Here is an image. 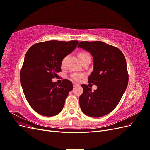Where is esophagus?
<instances>
[{
  "instance_id": "34e87169",
  "label": "esophagus",
  "mask_w": 150,
  "mask_h": 150,
  "mask_svg": "<svg viewBox=\"0 0 150 150\" xmlns=\"http://www.w3.org/2000/svg\"><path fill=\"white\" fill-rule=\"evenodd\" d=\"M79 86L78 83H73V86H74V88H75V87H76V86Z\"/></svg>"
}]
</instances>
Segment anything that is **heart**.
Here are the masks:
<instances>
[{
    "mask_svg": "<svg viewBox=\"0 0 150 150\" xmlns=\"http://www.w3.org/2000/svg\"><path fill=\"white\" fill-rule=\"evenodd\" d=\"M87 55H88L87 53H86V52H81V53L79 54L78 56H79V59H80L83 58V57H84L85 56H87ZM82 77H83L82 74H79V73H76H76L72 74L71 76V78L73 80L76 81L80 80L81 79V78H82Z\"/></svg>",
    "mask_w": 150,
    "mask_h": 150,
    "instance_id": "b5f03b06",
    "label": "heart"
}]
</instances>
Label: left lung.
I'll list each match as a JSON object with an SVG mask.
<instances>
[{
	"label": "left lung",
	"instance_id": "1",
	"mask_svg": "<svg viewBox=\"0 0 150 150\" xmlns=\"http://www.w3.org/2000/svg\"><path fill=\"white\" fill-rule=\"evenodd\" d=\"M78 47L91 54L94 69L88 81L98 87L93 92L88 85H81L83 88L79 97L81 110L90 117L105 116L117 106L128 86L125 57L118 48L101 41H82Z\"/></svg>",
	"mask_w": 150,
	"mask_h": 150
}]
</instances>
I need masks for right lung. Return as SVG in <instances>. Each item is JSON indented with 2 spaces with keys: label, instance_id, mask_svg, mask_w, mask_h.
<instances>
[{
  "label": "right lung",
  "instance_id": "1",
  "mask_svg": "<svg viewBox=\"0 0 150 150\" xmlns=\"http://www.w3.org/2000/svg\"><path fill=\"white\" fill-rule=\"evenodd\" d=\"M78 40H50L34 44L26 52L20 71L25 97L33 110L45 116L59 113L73 89L72 82L63 79L59 85L52 79L61 71L62 61L78 46Z\"/></svg>",
  "mask_w": 150,
  "mask_h": 150
}]
</instances>
